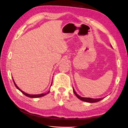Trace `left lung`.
Instances as JSON below:
<instances>
[{"instance_id":"8db88e82","label":"left lung","mask_w":128,"mask_h":128,"mask_svg":"<svg viewBox=\"0 0 128 128\" xmlns=\"http://www.w3.org/2000/svg\"><path fill=\"white\" fill-rule=\"evenodd\" d=\"M73 88V91H74V93L75 94L77 98H78V99H80V100H82V101H84V102H90V103H92V102H98L99 101H100V100H102L103 98H99V99H92V98H84V97H81V96H78V94H77L76 92L75 91L74 89Z\"/></svg>"}]
</instances>
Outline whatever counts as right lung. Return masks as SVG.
Wrapping results in <instances>:
<instances>
[{
  "mask_svg": "<svg viewBox=\"0 0 128 128\" xmlns=\"http://www.w3.org/2000/svg\"><path fill=\"white\" fill-rule=\"evenodd\" d=\"M13 82H14V85L15 86H16V88L18 89V90H20L22 93L23 94H24L26 96H28V97H30V98H39V97H41V96H44L45 95L48 94V93H49V92H50V91H48V93H46V94H26V93L24 92V91H22L21 90V89H20V88H18V86H16V84H15V83L14 82V80H13ZM51 86H52V84H51Z\"/></svg>",
  "mask_w": 128,
  "mask_h": 128,
  "instance_id": "1",
  "label": "right lung"
}]
</instances>
